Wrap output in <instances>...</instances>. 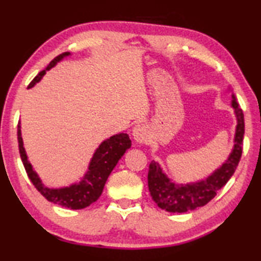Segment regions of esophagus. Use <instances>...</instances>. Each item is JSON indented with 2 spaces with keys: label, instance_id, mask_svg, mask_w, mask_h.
<instances>
[{
  "label": "esophagus",
  "instance_id": "34e87169",
  "mask_svg": "<svg viewBox=\"0 0 261 261\" xmlns=\"http://www.w3.org/2000/svg\"><path fill=\"white\" fill-rule=\"evenodd\" d=\"M132 135H133V139L137 142H145L148 138V129L145 124H137L132 130Z\"/></svg>",
  "mask_w": 261,
  "mask_h": 261
}]
</instances>
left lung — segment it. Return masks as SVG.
<instances>
[{
    "label": "left lung",
    "mask_w": 261,
    "mask_h": 261,
    "mask_svg": "<svg viewBox=\"0 0 261 261\" xmlns=\"http://www.w3.org/2000/svg\"><path fill=\"white\" fill-rule=\"evenodd\" d=\"M231 107L237 115L238 124L235 130L234 147L228 159L205 179L188 184H176L163 172L154 160L149 164L148 189L159 208L169 213H187L205 205L216 196L233 176L242 154V141L245 134V120L242 109L234 95H231Z\"/></svg>",
    "instance_id": "left-lung-1"
}]
</instances>
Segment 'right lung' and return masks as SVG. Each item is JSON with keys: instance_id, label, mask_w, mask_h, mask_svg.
Returning a JSON list of instances; mask_svg holds the SVG:
<instances>
[{"instance_id": "add662e5", "label": "right lung", "mask_w": 261, "mask_h": 261, "mask_svg": "<svg viewBox=\"0 0 261 261\" xmlns=\"http://www.w3.org/2000/svg\"><path fill=\"white\" fill-rule=\"evenodd\" d=\"M70 56V52H64L58 57H56L48 66L41 72H39L37 77L31 82L28 85V89L34 87L39 81L41 80L42 76L46 73V71L52 69L57 63L60 62L64 57ZM17 141H19V151L20 156L22 160L24 170L30 177V179L37 190L44 196V197L49 202L56 203V204L62 205L64 208L70 209H83L87 208L97 201L101 196L103 188L109 174L112 173L114 167L121 159L128 148H130L132 142L130 139L127 134L120 133L113 135L109 139H107L98 146L96 149L94 155H92L91 162L89 164L87 173L82 178L81 181L74 183L70 187L59 188V189H49L42 184L38 173L33 170V166L28 162L26 151L23 147L22 137H21V126L20 122L17 124Z\"/></svg>"}]
</instances>
